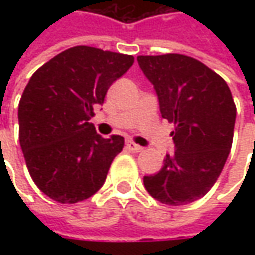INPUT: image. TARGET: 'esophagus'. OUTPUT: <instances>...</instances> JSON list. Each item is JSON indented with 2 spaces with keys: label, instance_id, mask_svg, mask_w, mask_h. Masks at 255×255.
I'll return each instance as SVG.
<instances>
[{
  "label": "esophagus",
  "instance_id": "34e87169",
  "mask_svg": "<svg viewBox=\"0 0 255 255\" xmlns=\"http://www.w3.org/2000/svg\"><path fill=\"white\" fill-rule=\"evenodd\" d=\"M126 147L130 150V152H142L143 147L142 146H139V144H136L134 142H126Z\"/></svg>",
  "mask_w": 255,
  "mask_h": 255
}]
</instances>
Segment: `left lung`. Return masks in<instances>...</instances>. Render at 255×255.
Returning <instances> with one entry per match:
<instances>
[{"label":"left lung","mask_w":255,"mask_h":255,"mask_svg":"<svg viewBox=\"0 0 255 255\" xmlns=\"http://www.w3.org/2000/svg\"><path fill=\"white\" fill-rule=\"evenodd\" d=\"M137 62L154 86L162 116L174 123L176 149L166 154L162 170L143 177L144 187L169 206L199 200L219 179L230 153L236 122L230 88L186 55H140Z\"/></svg>","instance_id":"1"}]
</instances>
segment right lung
<instances>
[{
  "label": "right lung",
  "instance_id": "1",
  "mask_svg": "<svg viewBox=\"0 0 255 255\" xmlns=\"http://www.w3.org/2000/svg\"><path fill=\"white\" fill-rule=\"evenodd\" d=\"M133 62L132 55L74 46L42 65L25 86L19 144L32 180L52 200L74 204L103 186L125 140L103 139L89 119Z\"/></svg>",
  "mask_w": 255,
  "mask_h": 255
}]
</instances>
